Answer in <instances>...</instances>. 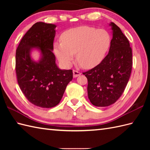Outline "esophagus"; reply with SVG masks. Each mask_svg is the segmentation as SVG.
Here are the masks:
<instances>
[{"label": "esophagus", "instance_id": "1", "mask_svg": "<svg viewBox=\"0 0 150 150\" xmlns=\"http://www.w3.org/2000/svg\"><path fill=\"white\" fill-rule=\"evenodd\" d=\"M73 77H74V78L77 77L78 76L81 75V73L80 71H77V70H73Z\"/></svg>", "mask_w": 150, "mask_h": 150}]
</instances>
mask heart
<instances>
[{
    "instance_id": "b5f03b06",
    "label": "heart",
    "mask_w": 150,
    "mask_h": 150,
    "mask_svg": "<svg viewBox=\"0 0 150 150\" xmlns=\"http://www.w3.org/2000/svg\"><path fill=\"white\" fill-rule=\"evenodd\" d=\"M61 42L54 44V52L64 65L71 64L74 53H77L79 64L90 69L104 59L110 49L111 38L106 30L82 26L64 31Z\"/></svg>"
}]
</instances>
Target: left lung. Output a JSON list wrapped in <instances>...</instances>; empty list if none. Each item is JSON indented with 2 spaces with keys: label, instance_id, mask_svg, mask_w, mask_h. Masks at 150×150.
I'll return each mask as SVG.
<instances>
[{
  "label": "left lung",
  "instance_id": "1",
  "mask_svg": "<svg viewBox=\"0 0 150 150\" xmlns=\"http://www.w3.org/2000/svg\"><path fill=\"white\" fill-rule=\"evenodd\" d=\"M113 38L109 53L102 62L83 72L88 79V95L95 106L114 104L122 95L132 69V50L127 37L120 28L111 22Z\"/></svg>",
  "mask_w": 150,
  "mask_h": 150
}]
</instances>
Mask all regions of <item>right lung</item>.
Instances as JSON below:
<instances>
[{
	"label": "right lung",
	"mask_w": 150,
	"mask_h": 150,
	"mask_svg": "<svg viewBox=\"0 0 150 150\" xmlns=\"http://www.w3.org/2000/svg\"><path fill=\"white\" fill-rule=\"evenodd\" d=\"M55 24L39 22L22 37L16 50L15 71L22 93L31 103L44 108L58 104L66 88L73 79L71 69L61 70L52 52ZM33 47L39 48L42 57L38 63L30 59Z\"/></svg>",
	"instance_id": "1"
}]
</instances>
